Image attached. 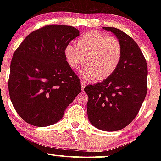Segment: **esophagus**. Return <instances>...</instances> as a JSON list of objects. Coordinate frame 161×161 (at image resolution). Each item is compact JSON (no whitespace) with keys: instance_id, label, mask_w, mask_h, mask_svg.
Listing matches in <instances>:
<instances>
[{"instance_id":"obj_1","label":"esophagus","mask_w":161,"mask_h":161,"mask_svg":"<svg viewBox=\"0 0 161 161\" xmlns=\"http://www.w3.org/2000/svg\"><path fill=\"white\" fill-rule=\"evenodd\" d=\"M86 83L84 81H83V80L81 81V87H82V91H83V90H84L85 87H86Z\"/></svg>"}]
</instances>
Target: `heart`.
Here are the masks:
<instances>
[{"instance_id":"b5f03b06","label":"heart","mask_w":161,"mask_h":161,"mask_svg":"<svg viewBox=\"0 0 161 161\" xmlns=\"http://www.w3.org/2000/svg\"><path fill=\"white\" fill-rule=\"evenodd\" d=\"M123 45L116 37L91 31L77 40L76 46L66 45L64 54L66 64L77 69L86 61L82 76L86 80L105 79L111 76L123 58Z\"/></svg>"}]
</instances>
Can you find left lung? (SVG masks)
I'll use <instances>...</instances> for the list:
<instances>
[{
  "label": "left lung",
  "mask_w": 161,
  "mask_h": 161,
  "mask_svg": "<svg viewBox=\"0 0 161 161\" xmlns=\"http://www.w3.org/2000/svg\"><path fill=\"white\" fill-rule=\"evenodd\" d=\"M116 35L123 45V58L111 76L84 88L88 96L90 123L103 131L125 128L137 116L147 90V62L135 41L123 31L103 27Z\"/></svg>",
  "instance_id": "8db88e82"
}]
</instances>
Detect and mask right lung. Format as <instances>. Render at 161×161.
<instances>
[{
	"mask_svg": "<svg viewBox=\"0 0 161 161\" xmlns=\"http://www.w3.org/2000/svg\"><path fill=\"white\" fill-rule=\"evenodd\" d=\"M79 36L70 25H47L31 32L14 51L9 94L25 122L41 127L54 124L80 93V80L64 54L66 45Z\"/></svg>",
	"mask_w": 161,
	"mask_h": 161,
	"instance_id": "1",
	"label": "right lung"
}]
</instances>
